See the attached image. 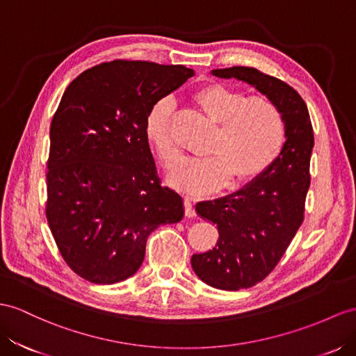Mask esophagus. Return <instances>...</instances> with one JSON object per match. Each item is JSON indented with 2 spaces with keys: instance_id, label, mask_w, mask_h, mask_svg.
Wrapping results in <instances>:
<instances>
[{
  "instance_id": "34e87169",
  "label": "esophagus",
  "mask_w": 356,
  "mask_h": 356,
  "mask_svg": "<svg viewBox=\"0 0 356 356\" xmlns=\"http://www.w3.org/2000/svg\"><path fill=\"white\" fill-rule=\"evenodd\" d=\"M185 215H186V216H189V218L195 215V207H194V203L191 202L189 198H186V200H185Z\"/></svg>"
}]
</instances>
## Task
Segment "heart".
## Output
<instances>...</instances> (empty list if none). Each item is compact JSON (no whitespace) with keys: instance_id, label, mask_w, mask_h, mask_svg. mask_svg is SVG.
<instances>
[{"instance_id":"b5f03b06","label":"heart","mask_w":356,"mask_h":356,"mask_svg":"<svg viewBox=\"0 0 356 356\" xmlns=\"http://www.w3.org/2000/svg\"><path fill=\"white\" fill-rule=\"evenodd\" d=\"M200 109L218 126L209 147L211 156L193 159L172 172L171 184L191 194H206L236 181H250L266 172L284 149L287 124L281 109L268 97H250L245 91L212 83L194 95ZM175 106L161 99L147 113L145 136L163 165L176 168L181 152L171 135Z\"/></svg>"}]
</instances>
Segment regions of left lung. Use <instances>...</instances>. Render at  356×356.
I'll return each mask as SVG.
<instances>
[{
  "instance_id": "1",
  "label": "left lung",
  "mask_w": 356,
  "mask_h": 356,
  "mask_svg": "<svg viewBox=\"0 0 356 356\" xmlns=\"http://www.w3.org/2000/svg\"><path fill=\"white\" fill-rule=\"evenodd\" d=\"M212 74L256 87L278 105L287 124L284 149L266 172L230 195L195 206L218 225L220 238L212 250L194 254V272L215 289L239 290L269 275L304 221L314 135L304 99L284 81L243 66Z\"/></svg>"
}]
</instances>
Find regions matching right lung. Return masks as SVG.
Masks as SVG:
<instances>
[{"instance_id":"right-lung-1","label":"right lung","mask_w":356,"mask_h":356,"mask_svg":"<svg viewBox=\"0 0 356 356\" xmlns=\"http://www.w3.org/2000/svg\"><path fill=\"white\" fill-rule=\"evenodd\" d=\"M194 76L185 66L100 63L76 76L52 117L47 218L81 278L114 284L140 269L149 234L184 218L145 136L149 109Z\"/></svg>"}]
</instances>
